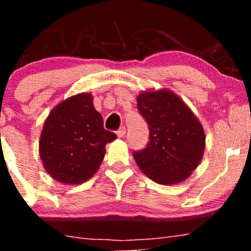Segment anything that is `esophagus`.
<instances>
[{"label": "esophagus", "mask_w": 251, "mask_h": 251, "mask_svg": "<svg viewBox=\"0 0 251 251\" xmlns=\"http://www.w3.org/2000/svg\"><path fill=\"white\" fill-rule=\"evenodd\" d=\"M125 133H126V127H125V126H123V127H120V128L117 131V135H118V137H119V138H123L124 135H125Z\"/></svg>", "instance_id": "esophagus-1"}]
</instances>
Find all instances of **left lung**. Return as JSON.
I'll use <instances>...</instances> for the list:
<instances>
[{
	"mask_svg": "<svg viewBox=\"0 0 251 251\" xmlns=\"http://www.w3.org/2000/svg\"><path fill=\"white\" fill-rule=\"evenodd\" d=\"M137 107L150 126L146 149L133 152L143 174L163 185L188 179L205 149V133L198 118L169 88L140 92Z\"/></svg>",
	"mask_w": 251,
	"mask_h": 251,
	"instance_id": "left-lung-1",
	"label": "left lung"
}]
</instances>
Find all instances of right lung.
I'll return each instance as SVG.
<instances>
[{
    "label": "right lung",
    "mask_w": 251,
    "mask_h": 251,
    "mask_svg": "<svg viewBox=\"0 0 251 251\" xmlns=\"http://www.w3.org/2000/svg\"><path fill=\"white\" fill-rule=\"evenodd\" d=\"M116 139V134L103 128L92 94L77 93L57 103L46 118L39 154L51 178L75 185L96 175L105 157L106 144Z\"/></svg>",
    "instance_id": "add662e5"
}]
</instances>
